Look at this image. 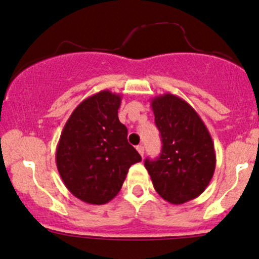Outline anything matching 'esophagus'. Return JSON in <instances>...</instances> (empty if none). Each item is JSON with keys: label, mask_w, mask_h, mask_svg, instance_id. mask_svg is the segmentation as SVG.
<instances>
[{"label": "esophagus", "mask_w": 259, "mask_h": 259, "mask_svg": "<svg viewBox=\"0 0 259 259\" xmlns=\"http://www.w3.org/2000/svg\"><path fill=\"white\" fill-rule=\"evenodd\" d=\"M137 150L141 154V156H144V147H143V145H138V147H137Z\"/></svg>", "instance_id": "obj_1"}]
</instances>
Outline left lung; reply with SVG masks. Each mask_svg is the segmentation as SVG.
Segmentation results:
<instances>
[{
	"label": "left lung",
	"mask_w": 259,
	"mask_h": 259,
	"mask_svg": "<svg viewBox=\"0 0 259 259\" xmlns=\"http://www.w3.org/2000/svg\"><path fill=\"white\" fill-rule=\"evenodd\" d=\"M162 149L157 159L145 160L156 193L173 205L205 191L215 168L214 144L194 108L171 93L151 99Z\"/></svg>",
	"instance_id": "left-lung-1"
}]
</instances>
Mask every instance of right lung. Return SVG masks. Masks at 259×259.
<instances>
[{
	"label": "right lung",
	"mask_w": 259,
	"mask_h": 259,
	"mask_svg": "<svg viewBox=\"0 0 259 259\" xmlns=\"http://www.w3.org/2000/svg\"><path fill=\"white\" fill-rule=\"evenodd\" d=\"M120 94L110 91L88 97L76 106L57 145V168L72 195L104 205L121 190L130 167L142 161L127 141L117 110Z\"/></svg>",
	"instance_id": "add662e5"
}]
</instances>
